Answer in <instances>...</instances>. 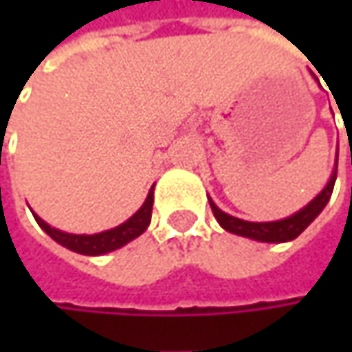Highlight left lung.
I'll list each match as a JSON object with an SVG mask.
<instances>
[{"instance_id":"1","label":"left lung","mask_w":352,"mask_h":352,"mask_svg":"<svg viewBox=\"0 0 352 352\" xmlns=\"http://www.w3.org/2000/svg\"><path fill=\"white\" fill-rule=\"evenodd\" d=\"M346 134H349V130H346ZM336 167H338V157H336ZM334 181H336V169L330 177L328 185L322 189V193L314 197L304 210H300L298 214H294L285 220H277V222H245L241 218L228 216L226 212L218 210V206L212 199H210V206H212V212H214L216 220L220 222V226L232 234L246 236L252 241H261V243H287V241L298 239L314 222L318 214L324 210V206L328 204V199L332 195Z\"/></svg>"}]
</instances>
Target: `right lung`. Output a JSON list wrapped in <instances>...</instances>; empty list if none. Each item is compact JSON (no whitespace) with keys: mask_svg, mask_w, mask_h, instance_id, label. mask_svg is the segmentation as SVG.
Returning a JSON list of instances; mask_svg holds the SVG:
<instances>
[{"mask_svg":"<svg viewBox=\"0 0 352 352\" xmlns=\"http://www.w3.org/2000/svg\"><path fill=\"white\" fill-rule=\"evenodd\" d=\"M153 187L148 191V197L146 201L142 204V208L130 218L126 220L124 224H120L118 228H111L106 232H100V234H67V232H60L52 226H48L44 220H40L38 216H34L38 226L52 239L56 241L58 245L67 246L75 252H81V254H104L109 250H116L120 246H124L126 243L134 241L136 236H140L146 226L151 224V214H153Z\"/></svg>","mask_w":352,"mask_h":352,"instance_id":"obj_1","label":"right lung"}]
</instances>
